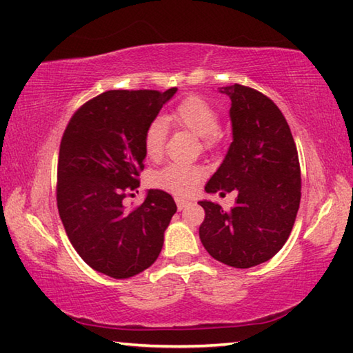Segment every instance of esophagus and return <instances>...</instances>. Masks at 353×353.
Masks as SVG:
<instances>
[{
	"instance_id": "34e87169",
	"label": "esophagus",
	"mask_w": 353,
	"mask_h": 353,
	"mask_svg": "<svg viewBox=\"0 0 353 353\" xmlns=\"http://www.w3.org/2000/svg\"><path fill=\"white\" fill-rule=\"evenodd\" d=\"M190 203L189 201H185V199H181V198H176V208H178V210H183V209H185L188 208Z\"/></svg>"
}]
</instances>
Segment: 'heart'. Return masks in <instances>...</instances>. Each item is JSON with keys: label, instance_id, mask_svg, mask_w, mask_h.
Segmentation results:
<instances>
[{"label": "heart", "instance_id": "1", "mask_svg": "<svg viewBox=\"0 0 353 353\" xmlns=\"http://www.w3.org/2000/svg\"><path fill=\"white\" fill-rule=\"evenodd\" d=\"M168 121L194 132L195 135L204 139L205 148H212L218 141L219 114L214 105L209 104L201 97L190 95L184 98L172 110V114L168 115ZM164 145L165 123L164 119L157 118L148 125V129L144 132V154L152 161H159L164 154ZM203 176L204 170L199 165L172 163L154 172L150 183L154 188L170 192L174 195L189 196L196 190Z\"/></svg>", "mask_w": 353, "mask_h": 353}]
</instances>
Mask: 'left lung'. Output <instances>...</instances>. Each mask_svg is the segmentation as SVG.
Masks as SVG:
<instances>
[{
	"label": "left lung",
	"instance_id": "8db88e82",
	"mask_svg": "<svg viewBox=\"0 0 353 353\" xmlns=\"http://www.w3.org/2000/svg\"><path fill=\"white\" fill-rule=\"evenodd\" d=\"M219 92L230 98L234 141L205 192L235 190L238 196L230 210L199 201L205 212L199 239L218 261L249 269L288 241L301 199L300 161L289 124L270 98L241 84Z\"/></svg>",
	"mask_w": 353,
	"mask_h": 353
}]
</instances>
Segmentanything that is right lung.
I'll return each mask as SVG.
<instances>
[{
	"mask_svg": "<svg viewBox=\"0 0 353 353\" xmlns=\"http://www.w3.org/2000/svg\"><path fill=\"white\" fill-rule=\"evenodd\" d=\"M176 90L104 92L73 114L59 145L57 204L65 234L84 263L117 280L157 261L176 212L174 198L154 189L135 209L123 204L139 188L144 132Z\"/></svg>",
	"mask_w": 353,
	"mask_h": 353,
	"instance_id": "obj_1",
	"label": "right lung"
}]
</instances>
